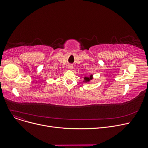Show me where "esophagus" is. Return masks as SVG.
<instances>
[{"mask_svg":"<svg viewBox=\"0 0 148 148\" xmlns=\"http://www.w3.org/2000/svg\"><path fill=\"white\" fill-rule=\"evenodd\" d=\"M68 67V68H69V69H71L73 68V66L72 65H69Z\"/></svg>","mask_w":148,"mask_h":148,"instance_id":"1","label":"esophagus"}]
</instances>
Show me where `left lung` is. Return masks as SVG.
I'll return each instance as SVG.
<instances>
[{
    "label": "left lung",
    "mask_w": 148,
    "mask_h": 148,
    "mask_svg": "<svg viewBox=\"0 0 148 148\" xmlns=\"http://www.w3.org/2000/svg\"><path fill=\"white\" fill-rule=\"evenodd\" d=\"M93 79V75L90 74L89 76H86L84 77V83H89Z\"/></svg>",
    "instance_id": "1"
}]
</instances>
